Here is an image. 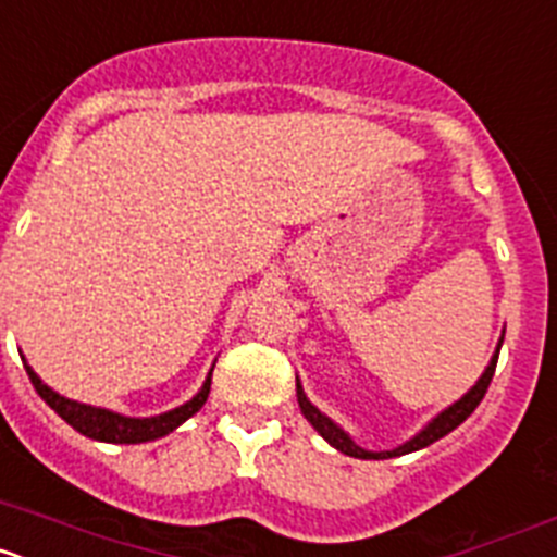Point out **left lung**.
I'll list each match as a JSON object with an SVG mask.
<instances>
[{"instance_id":"8db88e82","label":"left lung","mask_w":557,"mask_h":557,"mask_svg":"<svg viewBox=\"0 0 557 557\" xmlns=\"http://www.w3.org/2000/svg\"><path fill=\"white\" fill-rule=\"evenodd\" d=\"M499 346H502V343H499ZM496 359H499V348H496L494 359H491V366L485 368V373H482V376H480V382H476V385L471 387V391L466 393V396H462L460 401H455V405H451L449 410L441 412V416H437L435 421H432V424L426 426V430H421L416 437H412V441H407V444H401V446H398V449H393V451H366V449H362V446L354 444L351 437H348L346 432L339 430V426L334 424L332 418H326L321 410H318V407L309 405V398L304 396L301 385H295V391H298V407H301V412H304V416H307V421L314 426V430L321 432L323 437H326V441L334 446V449H339V451H343V455H348V457H359V460H387V457L410 455V451L424 449V446L435 444V441H441V437H444V435H449L451 430H457V426H460L462 421H466V418H469L471 412L476 410V405H480V401H482V396L488 393L491 379H494V371H496Z\"/></svg>"}]
</instances>
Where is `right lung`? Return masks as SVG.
Here are the masks:
<instances>
[{
    "label": "right lung",
    "instance_id": "right-lung-1",
    "mask_svg": "<svg viewBox=\"0 0 557 557\" xmlns=\"http://www.w3.org/2000/svg\"><path fill=\"white\" fill-rule=\"evenodd\" d=\"M27 376L36 387L38 396L47 401L58 416L66 421L69 426H75L81 435L95 437V441H106V444H145V441H156V437H164L166 432H172L175 426H181L186 418H191L200 407L206 405L211 391V373L203 382L200 393L186 405L175 407V410L164 412V416H152V418H125L120 412L100 410V407H88L81 405V401H72V398L58 396L55 391H49L41 379L36 376V371L27 366Z\"/></svg>",
    "mask_w": 557,
    "mask_h": 557
}]
</instances>
